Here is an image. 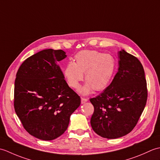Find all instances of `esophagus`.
Segmentation results:
<instances>
[{"label":"esophagus","mask_w":160,"mask_h":160,"mask_svg":"<svg viewBox=\"0 0 160 160\" xmlns=\"http://www.w3.org/2000/svg\"><path fill=\"white\" fill-rule=\"evenodd\" d=\"M87 101H88V99H86V98H81V103H82V104L86 103Z\"/></svg>","instance_id":"obj_1"}]
</instances>
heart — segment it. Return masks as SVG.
I'll return each mask as SVG.
<instances>
[{
  "label": "heart",
  "mask_w": 160,
  "mask_h": 160,
  "mask_svg": "<svg viewBox=\"0 0 160 160\" xmlns=\"http://www.w3.org/2000/svg\"><path fill=\"white\" fill-rule=\"evenodd\" d=\"M76 62H69L64 71L69 85L78 89L85 74L87 83L80 89L87 95L93 89L102 91L110 84L116 67L113 56L96 50H84L75 56Z\"/></svg>",
  "instance_id": "obj_1"
}]
</instances>
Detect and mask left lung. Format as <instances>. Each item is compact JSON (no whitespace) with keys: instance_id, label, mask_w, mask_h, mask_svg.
<instances>
[{"instance_id":"left-lung-1","label":"left lung","mask_w":160,"mask_h":160,"mask_svg":"<svg viewBox=\"0 0 160 160\" xmlns=\"http://www.w3.org/2000/svg\"><path fill=\"white\" fill-rule=\"evenodd\" d=\"M118 73L99 96L91 98L94 112L93 130L100 136L116 139L129 133L140 119L147 100L143 66L136 57L122 49Z\"/></svg>"}]
</instances>
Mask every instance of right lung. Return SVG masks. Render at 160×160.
Masks as SVG:
<instances>
[{"label":"right lung","instance_id":"obj_1","mask_svg":"<svg viewBox=\"0 0 160 160\" xmlns=\"http://www.w3.org/2000/svg\"><path fill=\"white\" fill-rule=\"evenodd\" d=\"M64 51L44 49L27 58L16 73L14 109L23 127L40 140H53L62 135L70 116L80 105L57 62Z\"/></svg>","mask_w":160,"mask_h":160}]
</instances>
